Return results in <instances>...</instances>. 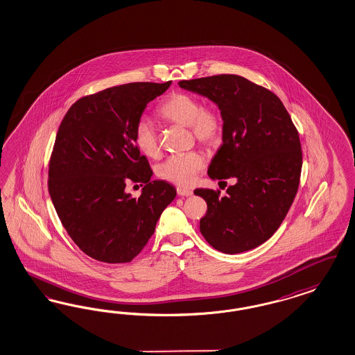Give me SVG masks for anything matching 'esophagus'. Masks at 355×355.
I'll return each instance as SVG.
<instances>
[{
  "mask_svg": "<svg viewBox=\"0 0 355 355\" xmlns=\"http://www.w3.org/2000/svg\"><path fill=\"white\" fill-rule=\"evenodd\" d=\"M177 194L180 196H193V191L190 189H184V187H177Z\"/></svg>",
  "mask_w": 355,
  "mask_h": 355,
  "instance_id": "esophagus-1",
  "label": "esophagus"
}]
</instances>
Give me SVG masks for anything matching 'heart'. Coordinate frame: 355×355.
<instances>
[{"label": "heart", "instance_id": "heart-1", "mask_svg": "<svg viewBox=\"0 0 355 355\" xmlns=\"http://www.w3.org/2000/svg\"><path fill=\"white\" fill-rule=\"evenodd\" d=\"M159 115L166 122L187 127L198 143L212 147L223 135V118L214 106H202V101L187 93H173L159 106ZM135 146L147 157L157 159L159 144L152 123L140 119L134 132ZM205 168L203 156L190 150L173 155L157 165L156 173L161 180L180 186H189L196 174Z\"/></svg>", "mask_w": 355, "mask_h": 355}]
</instances>
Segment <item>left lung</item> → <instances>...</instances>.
Here are the masks:
<instances>
[{
    "label": "left lung",
    "instance_id": "left-lung-1",
    "mask_svg": "<svg viewBox=\"0 0 355 355\" xmlns=\"http://www.w3.org/2000/svg\"><path fill=\"white\" fill-rule=\"evenodd\" d=\"M212 101L223 118V144L208 166L211 180L232 178L227 196L209 189L200 232L225 254L254 249L279 228L293 205L302 171L299 134L281 99L241 76L218 74L180 81Z\"/></svg>",
    "mask_w": 355,
    "mask_h": 355
}]
</instances>
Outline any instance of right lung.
Wrapping results in <instances>:
<instances>
[{
    "label": "right lung",
    "mask_w": 355,
    "mask_h": 355,
    "mask_svg": "<svg viewBox=\"0 0 355 355\" xmlns=\"http://www.w3.org/2000/svg\"><path fill=\"white\" fill-rule=\"evenodd\" d=\"M164 84L131 83L74 102L56 135L49 161V191L74 244L106 263L132 261L155 232L162 211L175 198L135 146L136 123ZM145 184L134 198L125 182Z\"/></svg>",
    "instance_id": "add662e5"
}]
</instances>
